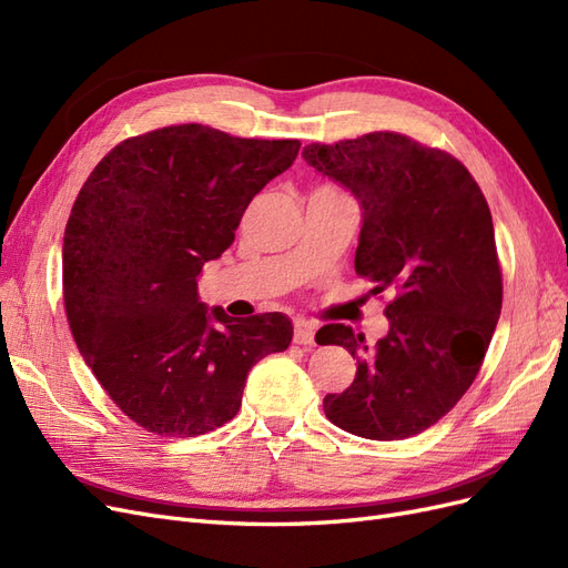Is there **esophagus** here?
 <instances>
[{
	"mask_svg": "<svg viewBox=\"0 0 568 568\" xmlns=\"http://www.w3.org/2000/svg\"><path fill=\"white\" fill-rule=\"evenodd\" d=\"M315 332H317V326L313 322L296 320L294 322V343H298V346H313Z\"/></svg>",
	"mask_w": 568,
	"mask_h": 568,
	"instance_id": "esophagus-1",
	"label": "esophagus"
}]
</instances>
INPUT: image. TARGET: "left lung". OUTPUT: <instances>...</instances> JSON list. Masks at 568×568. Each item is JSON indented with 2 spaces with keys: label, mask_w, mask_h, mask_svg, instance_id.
Masks as SVG:
<instances>
[{
  "label": "left lung",
  "mask_w": 568,
  "mask_h": 568,
  "mask_svg": "<svg viewBox=\"0 0 568 568\" xmlns=\"http://www.w3.org/2000/svg\"><path fill=\"white\" fill-rule=\"evenodd\" d=\"M303 159L346 186L363 211L355 272L379 291L388 334L369 348L346 324L315 341L357 357L353 384L324 398V415L369 440H400L457 405L484 363L503 307L493 217L469 170L398 132L311 144Z\"/></svg>",
  "instance_id": "1"
}]
</instances>
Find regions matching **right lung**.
<instances>
[{
  "label": "right lung",
  "mask_w": 568,
  "mask_h": 568,
  "mask_svg": "<svg viewBox=\"0 0 568 568\" xmlns=\"http://www.w3.org/2000/svg\"><path fill=\"white\" fill-rule=\"evenodd\" d=\"M298 149L186 123L120 142L82 184L63 234L68 324L97 382L146 432L194 438L227 424L251 367L288 348L286 315L209 311L199 274Z\"/></svg>",
  "instance_id": "obj_1"
}]
</instances>
